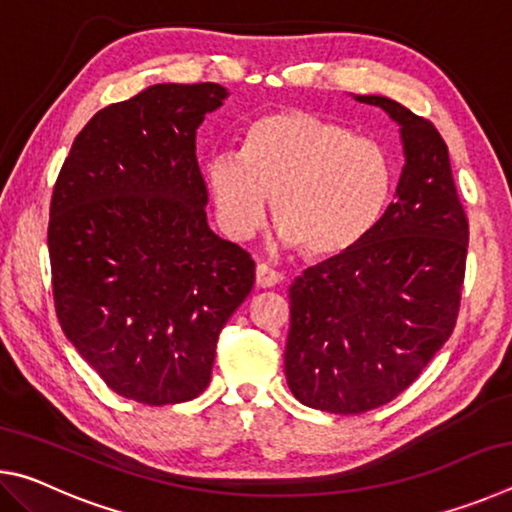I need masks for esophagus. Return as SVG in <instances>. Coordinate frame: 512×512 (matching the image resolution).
I'll return each mask as SVG.
<instances>
[{
  "instance_id": "1",
  "label": "esophagus",
  "mask_w": 512,
  "mask_h": 512,
  "mask_svg": "<svg viewBox=\"0 0 512 512\" xmlns=\"http://www.w3.org/2000/svg\"><path fill=\"white\" fill-rule=\"evenodd\" d=\"M255 280L259 289H273L282 282V273H277L275 268H271L268 264H257Z\"/></svg>"
}]
</instances>
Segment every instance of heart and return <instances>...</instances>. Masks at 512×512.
<instances>
[{
    "mask_svg": "<svg viewBox=\"0 0 512 512\" xmlns=\"http://www.w3.org/2000/svg\"><path fill=\"white\" fill-rule=\"evenodd\" d=\"M205 176L216 216L232 239L255 235L273 196L280 237L311 259L357 248L393 192V162L384 146L302 110L257 119L241 155L214 153Z\"/></svg>",
    "mask_w": 512,
    "mask_h": 512,
    "instance_id": "b5f03b06",
    "label": "heart"
}]
</instances>
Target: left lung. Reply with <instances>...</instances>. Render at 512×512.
Returning a JSON list of instances; mask_svg holds the SVG:
<instances>
[{
    "instance_id": "8db88e82",
    "label": "left lung",
    "mask_w": 512,
    "mask_h": 512,
    "mask_svg": "<svg viewBox=\"0 0 512 512\" xmlns=\"http://www.w3.org/2000/svg\"><path fill=\"white\" fill-rule=\"evenodd\" d=\"M354 99L400 124L397 198L357 248L296 277L284 352L296 400L339 415L395 400L452 336L470 239L436 126L393 99Z\"/></svg>"
}]
</instances>
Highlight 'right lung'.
<instances>
[{"mask_svg":"<svg viewBox=\"0 0 512 512\" xmlns=\"http://www.w3.org/2000/svg\"><path fill=\"white\" fill-rule=\"evenodd\" d=\"M219 83H160L99 110L69 149L49 207L58 323L126 400L189 402L223 325L255 284L244 248L207 225L196 128Z\"/></svg>","mask_w":512,"mask_h":512,"instance_id":"right-lung-1","label":"right lung"}]
</instances>
